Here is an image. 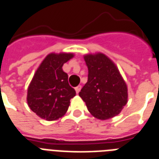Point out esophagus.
<instances>
[{"label": "esophagus", "mask_w": 159, "mask_h": 159, "mask_svg": "<svg viewBox=\"0 0 159 159\" xmlns=\"http://www.w3.org/2000/svg\"><path fill=\"white\" fill-rule=\"evenodd\" d=\"M81 88H82V86H77V87H75V91H76L77 93H78L81 91Z\"/></svg>", "instance_id": "34e87169"}]
</instances>
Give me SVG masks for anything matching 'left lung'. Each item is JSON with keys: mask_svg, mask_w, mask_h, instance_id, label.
I'll return each instance as SVG.
<instances>
[{"mask_svg": "<svg viewBox=\"0 0 159 159\" xmlns=\"http://www.w3.org/2000/svg\"><path fill=\"white\" fill-rule=\"evenodd\" d=\"M87 82L79 96L88 111L100 120L117 116L127 103V86L113 62L102 53L85 56Z\"/></svg>", "mask_w": 159, "mask_h": 159, "instance_id": "8db88e82", "label": "left lung"}]
</instances>
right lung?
Instances as JSON below:
<instances>
[{
    "label": "right lung",
    "instance_id": "obj_1",
    "mask_svg": "<svg viewBox=\"0 0 159 159\" xmlns=\"http://www.w3.org/2000/svg\"><path fill=\"white\" fill-rule=\"evenodd\" d=\"M72 53H50L44 58L28 88L27 102L40 118L55 120L67 112L70 100L76 92L68 83V76L62 71L63 63Z\"/></svg>",
    "mask_w": 159,
    "mask_h": 159
}]
</instances>
